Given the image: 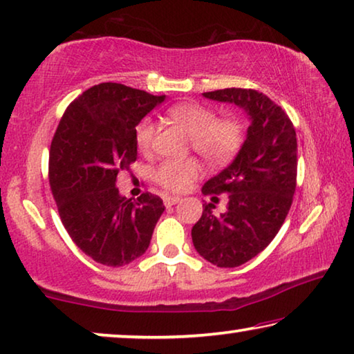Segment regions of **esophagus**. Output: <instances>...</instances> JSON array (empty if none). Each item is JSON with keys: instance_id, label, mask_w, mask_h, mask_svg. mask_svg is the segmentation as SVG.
Wrapping results in <instances>:
<instances>
[{"instance_id": "esophagus-1", "label": "esophagus", "mask_w": 354, "mask_h": 354, "mask_svg": "<svg viewBox=\"0 0 354 354\" xmlns=\"http://www.w3.org/2000/svg\"><path fill=\"white\" fill-rule=\"evenodd\" d=\"M182 198H178V196H165V205L166 207H171V205L180 203Z\"/></svg>"}]
</instances>
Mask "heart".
I'll list each match as a JSON object with an SVG mask.
<instances>
[{
	"label": "heart",
	"mask_w": 354,
	"mask_h": 354,
	"mask_svg": "<svg viewBox=\"0 0 354 354\" xmlns=\"http://www.w3.org/2000/svg\"><path fill=\"white\" fill-rule=\"evenodd\" d=\"M169 120L180 124L189 134V142L196 153L210 165L231 161L243 142V127L236 117H216L215 111L199 102H182L167 109ZM156 127L145 118L136 128V142L140 151L151 150ZM199 172L198 162L192 158L166 160L153 171L155 182L169 192H183Z\"/></svg>",
	"instance_id": "heart-1"
}]
</instances>
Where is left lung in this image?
Instances as JSON below:
<instances>
[{
  "label": "left lung",
  "instance_id": "obj_1",
  "mask_svg": "<svg viewBox=\"0 0 354 354\" xmlns=\"http://www.w3.org/2000/svg\"><path fill=\"white\" fill-rule=\"evenodd\" d=\"M203 95L242 107L252 122L234 161L203 187L212 201L227 193L226 210L215 215V205L204 204L192 230L201 257L216 268H237L269 245L290 212L297 177L296 131L283 109L257 90Z\"/></svg>",
  "mask_w": 354,
  "mask_h": 354
}]
</instances>
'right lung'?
<instances>
[{"label":"right lung","mask_w":354,"mask_h":354,"mask_svg":"<svg viewBox=\"0 0 354 354\" xmlns=\"http://www.w3.org/2000/svg\"><path fill=\"white\" fill-rule=\"evenodd\" d=\"M166 96L104 82L71 102L52 139L48 182L64 230L96 263L120 268L142 257L165 205L151 193L128 199L118 172L138 158L136 127Z\"/></svg>","instance_id":"right-lung-1"}]
</instances>
